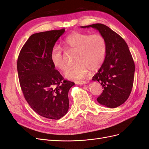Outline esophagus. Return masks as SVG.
<instances>
[{
  "label": "esophagus",
  "mask_w": 149,
  "mask_h": 149,
  "mask_svg": "<svg viewBox=\"0 0 149 149\" xmlns=\"http://www.w3.org/2000/svg\"><path fill=\"white\" fill-rule=\"evenodd\" d=\"M76 84H80V85H83L84 84H86V82L85 81H76Z\"/></svg>",
  "instance_id": "esophagus-1"
}]
</instances>
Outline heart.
I'll return each mask as SVG.
<instances>
[{
	"instance_id": "heart-1",
	"label": "heart",
	"mask_w": 149,
	"mask_h": 149,
	"mask_svg": "<svg viewBox=\"0 0 149 149\" xmlns=\"http://www.w3.org/2000/svg\"><path fill=\"white\" fill-rule=\"evenodd\" d=\"M63 47L67 52L73 51L76 63L68 67L65 72V77L77 81L87 76L89 70H98L104 62L107 44L105 38L100 33L89 35L79 31H73L63 41ZM50 60L53 66L64 70L66 64L63 49L54 46L50 53Z\"/></svg>"
}]
</instances>
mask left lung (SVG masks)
Here are the masks:
<instances>
[{"mask_svg":"<svg viewBox=\"0 0 149 149\" xmlns=\"http://www.w3.org/2000/svg\"><path fill=\"white\" fill-rule=\"evenodd\" d=\"M89 27L97 30L107 44L104 62L92 79L104 89L97 101L102 106L115 108L124 104L131 93L135 72L133 58L124 40L107 26L95 24L81 26Z\"/></svg>","mask_w":149,"mask_h":149,"instance_id":"1","label":"left lung"}]
</instances>
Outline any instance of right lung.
<instances>
[{
    "label": "right lung",
    "mask_w": 149,
    "mask_h": 149,
    "mask_svg": "<svg viewBox=\"0 0 149 149\" xmlns=\"http://www.w3.org/2000/svg\"><path fill=\"white\" fill-rule=\"evenodd\" d=\"M65 29L31 35L17 60L20 85L26 101L40 116L59 119L69 109L68 91L74 85L55 69L50 53Z\"/></svg>",
    "instance_id": "1"
}]
</instances>
